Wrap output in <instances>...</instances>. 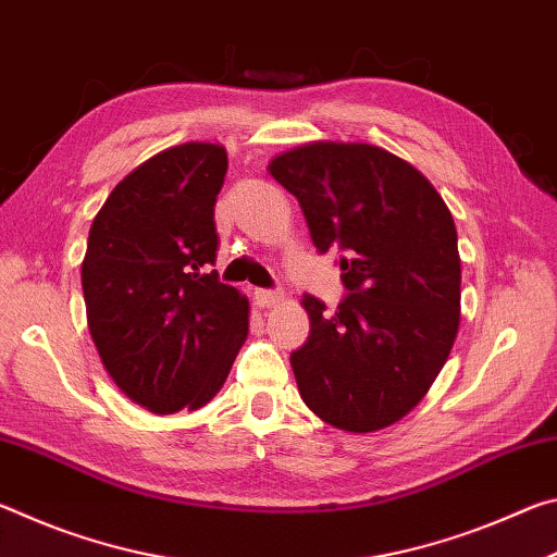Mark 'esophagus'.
<instances>
[{
  "label": "esophagus",
  "instance_id": "1",
  "mask_svg": "<svg viewBox=\"0 0 557 557\" xmlns=\"http://www.w3.org/2000/svg\"><path fill=\"white\" fill-rule=\"evenodd\" d=\"M282 292H277V289H256L252 292V299H256V305L258 307H262V309H270V307H275L277 301H282Z\"/></svg>",
  "mask_w": 557,
  "mask_h": 557
}]
</instances>
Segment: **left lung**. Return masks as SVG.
<instances>
[{
    "mask_svg": "<svg viewBox=\"0 0 557 557\" xmlns=\"http://www.w3.org/2000/svg\"><path fill=\"white\" fill-rule=\"evenodd\" d=\"M319 252H344L334 314L307 295L305 346L289 356L301 400L336 430L375 432L425 398L459 329L461 260L447 203L405 159L317 139L270 159Z\"/></svg>",
    "mask_w": 557,
    "mask_h": 557,
    "instance_id": "8db88e82",
    "label": "left lung"
}]
</instances>
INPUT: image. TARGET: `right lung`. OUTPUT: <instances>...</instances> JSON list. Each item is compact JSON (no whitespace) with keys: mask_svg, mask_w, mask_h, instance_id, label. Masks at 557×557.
Wrapping results in <instances>:
<instances>
[{"mask_svg":"<svg viewBox=\"0 0 557 557\" xmlns=\"http://www.w3.org/2000/svg\"><path fill=\"white\" fill-rule=\"evenodd\" d=\"M225 172L223 145L169 147L132 169L90 225L81 282L92 344L154 414L213 400L248 338V297L209 272Z\"/></svg>","mask_w":557,"mask_h":557,"instance_id":"obj_1","label":"right lung"}]
</instances>
